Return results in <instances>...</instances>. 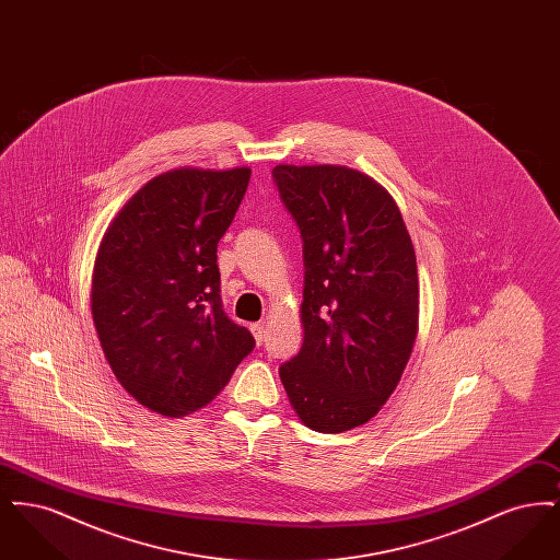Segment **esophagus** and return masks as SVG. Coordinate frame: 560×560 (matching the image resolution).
I'll use <instances>...</instances> for the list:
<instances>
[{
    "label": "esophagus",
    "instance_id": "34e87169",
    "mask_svg": "<svg viewBox=\"0 0 560 560\" xmlns=\"http://www.w3.org/2000/svg\"><path fill=\"white\" fill-rule=\"evenodd\" d=\"M249 329H252V334H254L256 345L260 347V345L265 342V338H267V327H265V323H254Z\"/></svg>",
    "mask_w": 560,
    "mask_h": 560
}]
</instances>
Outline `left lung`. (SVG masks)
<instances>
[{
	"label": "left lung",
	"mask_w": 560,
	"mask_h": 560,
	"mask_svg": "<svg viewBox=\"0 0 560 560\" xmlns=\"http://www.w3.org/2000/svg\"><path fill=\"white\" fill-rule=\"evenodd\" d=\"M304 241V342L279 368L304 427L338 434L395 393L420 320L413 243L393 195L347 165H277Z\"/></svg>",
	"instance_id": "left-lung-1"
}]
</instances>
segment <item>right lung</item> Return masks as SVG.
I'll use <instances>...</instances> for the list:
<instances>
[{
  "mask_svg": "<svg viewBox=\"0 0 560 560\" xmlns=\"http://www.w3.org/2000/svg\"><path fill=\"white\" fill-rule=\"evenodd\" d=\"M249 167L163 172L108 224L92 275V317L128 395L165 418L201 409L254 350L220 300L218 241Z\"/></svg>",
  "mask_w": 560,
  "mask_h": 560,
  "instance_id": "1",
  "label": "right lung"
}]
</instances>
